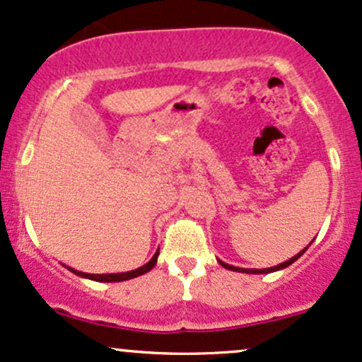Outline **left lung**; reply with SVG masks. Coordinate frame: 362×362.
I'll list each match as a JSON object with an SVG mask.
<instances>
[{
	"label": "left lung",
	"mask_w": 362,
	"mask_h": 362,
	"mask_svg": "<svg viewBox=\"0 0 362 362\" xmlns=\"http://www.w3.org/2000/svg\"><path fill=\"white\" fill-rule=\"evenodd\" d=\"M312 245V243H310ZM308 245V246H310ZM308 246L305 247V250H302L300 252H297V255L293 256V258H290V259H286V261H283V263H280V264H276V267H272V268H263V269H255V268H239V267H233V264H228V263H224V261H221V259H217L221 263V267H224L226 269H230V272H239V273H251V275H264V273H273V272H280V269H283V268H286V267H290L291 263H293V261H297L300 256L303 255V252H305L307 250H308Z\"/></svg>",
	"instance_id": "left-lung-1"
}]
</instances>
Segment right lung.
<instances>
[{"instance_id": "1", "label": "right lung", "mask_w": 362, "mask_h": 362, "mask_svg": "<svg viewBox=\"0 0 362 362\" xmlns=\"http://www.w3.org/2000/svg\"><path fill=\"white\" fill-rule=\"evenodd\" d=\"M158 255L160 251L156 250V252L153 255V258L148 261L146 264H143V267H139L136 269H132V272H126V273H107V275H90V273H84V272H77V269H74L71 267H64L69 269V272H72L74 275L77 276H82V278H87V280H94V281H104V283H111V281H126V280H132V278H136V276H141L145 275V273L150 272V269H153V267L156 264V259H158Z\"/></svg>"}]
</instances>
